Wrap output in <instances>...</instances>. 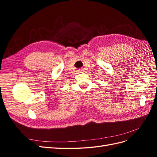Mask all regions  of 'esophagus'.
Listing matches in <instances>:
<instances>
[{"label":"esophagus","mask_w":157,"mask_h":157,"mask_svg":"<svg viewBox=\"0 0 157 157\" xmlns=\"http://www.w3.org/2000/svg\"><path fill=\"white\" fill-rule=\"evenodd\" d=\"M83 72V71H82V69H79V70H78V73H82Z\"/></svg>","instance_id":"34e87169"}]
</instances>
